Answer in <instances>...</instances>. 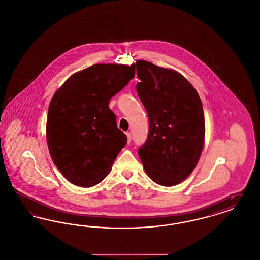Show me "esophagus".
Returning <instances> with one entry per match:
<instances>
[{
    "instance_id": "obj_1",
    "label": "esophagus",
    "mask_w": 260,
    "mask_h": 260,
    "mask_svg": "<svg viewBox=\"0 0 260 260\" xmlns=\"http://www.w3.org/2000/svg\"><path fill=\"white\" fill-rule=\"evenodd\" d=\"M125 135H126V136H127V141L128 142H131V139H132V136H131V133H125Z\"/></svg>"
}]
</instances>
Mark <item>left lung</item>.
I'll return each mask as SVG.
<instances>
[{"label": "left lung", "mask_w": 260, "mask_h": 260, "mask_svg": "<svg viewBox=\"0 0 260 260\" xmlns=\"http://www.w3.org/2000/svg\"><path fill=\"white\" fill-rule=\"evenodd\" d=\"M136 91L149 118L148 137L138 149L149 177L161 186L180 183L193 172L205 140L198 92L182 75L151 62H136Z\"/></svg>", "instance_id": "8db88e82"}]
</instances>
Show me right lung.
<instances>
[{
    "label": "right lung",
    "mask_w": 260,
    "mask_h": 260,
    "mask_svg": "<svg viewBox=\"0 0 260 260\" xmlns=\"http://www.w3.org/2000/svg\"><path fill=\"white\" fill-rule=\"evenodd\" d=\"M135 73V65L94 64L71 76L52 96L47 120L50 157L75 185L99 184L124 148L127 138L108 105Z\"/></svg>",
    "instance_id": "obj_1"
}]
</instances>
